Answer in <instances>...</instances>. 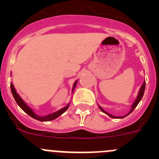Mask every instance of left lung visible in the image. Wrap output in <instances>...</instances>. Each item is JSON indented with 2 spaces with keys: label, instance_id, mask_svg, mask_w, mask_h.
<instances>
[{
  "label": "left lung",
  "instance_id": "obj_1",
  "mask_svg": "<svg viewBox=\"0 0 159 159\" xmlns=\"http://www.w3.org/2000/svg\"><path fill=\"white\" fill-rule=\"evenodd\" d=\"M145 87H146V83H145V82H143V85H142L141 88H140V90H139V95H138V96H137V99H135V101H134V103H133V105H132L131 110H130V111L129 112V114H130L132 111H133V110H134V108H135L136 107H137V105L139 104V102H140V100H141L142 98H143V95H144V92H145ZM99 107V109H100V110L102 111V112H104L105 114H107V116H110V117L114 118V119H117V118H118V117H116V116H112V115H111V114L107 113V111H105L103 110V109H102V107ZM129 114H127V116H128ZM123 116V117H119V119H122V118L126 117V116Z\"/></svg>",
  "mask_w": 159,
  "mask_h": 159
}]
</instances>
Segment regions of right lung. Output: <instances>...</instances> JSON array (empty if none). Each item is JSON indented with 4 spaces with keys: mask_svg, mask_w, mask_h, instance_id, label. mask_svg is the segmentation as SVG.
Listing matches in <instances>:
<instances>
[{
    "mask_svg": "<svg viewBox=\"0 0 159 159\" xmlns=\"http://www.w3.org/2000/svg\"><path fill=\"white\" fill-rule=\"evenodd\" d=\"M76 83L77 81H75V84H74V85H73V88H72V92L73 90H74V88H75V85H76ZM10 87H11V91H12V95H13L14 99H15V100H16V103H17L18 105H19V107L20 108H21L22 110L24 111L25 112V113H27L29 116H30L31 117L33 118V119H36V120H39V121H50V120H52V119H57V117H59L60 116H61L63 113H64L65 111H67V109L68 108V107H69L70 104H67V106L64 107V108H62L61 110L55 112V113H52L51 114V115H48V116H44V117H41V116H36V114L33 112V111L31 109L30 107H29V106H27V105L25 104V102H24L23 100H22V99L20 98V97L19 96V95H18L17 93H16V90H15V88H14L13 85H12V84H10Z\"/></svg>",
    "mask_w": 159,
    "mask_h": 159,
    "instance_id": "right-lung-1",
    "label": "right lung"
}]
</instances>
